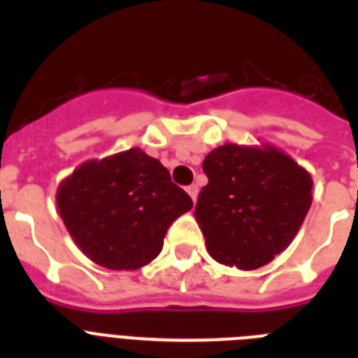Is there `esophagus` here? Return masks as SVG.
Instances as JSON below:
<instances>
[{
	"label": "esophagus",
	"instance_id": "obj_1",
	"mask_svg": "<svg viewBox=\"0 0 358 358\" xmlns=\"http://www.w3.org/2000/svg\"><path fill=\"white\" fill-rule=\"evenodd\" d=\"M187 193H189L191 201L196 202V195H199V187H196V185H189V187H187Z\"/></svg>",
	"mask_w": 358,
	"mask_h": 358
}]
</instances>
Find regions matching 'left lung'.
Segmentation results:
<instances>
[{"label":"left lung","mask_w":358,"mask_h":358,"mask_svg":"<svg viewBox=\"0 0 358 358\" xmlns=\"http://www.w3.org/2000/svg\"><path fill=\"white\" fill-rule=\"evenodd\" d=\"M195 219L213 260L243 271L282 252L299 232L312 204V176L271 145L227 143L202 163Z\"/></svg>","instance_id":"8db88e82"}]
</instances>
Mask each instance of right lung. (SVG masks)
I'll use <instances>...</instances> for the list:
<instances>
[{
    "instance_id": "obj_1",
    "label": "right lung",
    "mask_w": 358,
    "mask_h": 358,
    "mask_svg": "<svg viewBox=\"0 0 358 358\" xmlns=\"http://www.w3.org/2000/svg\"><path fill=\"white\" fill-rule=\"evenodd\" d=\"M55 201L81 252L117 271L150 264L169 227L193 208L167 169L137 146L81 163L59 184Z\"/></svg>"
}]
</instances>
